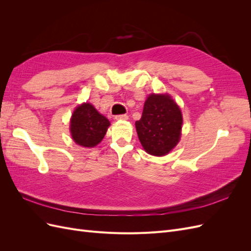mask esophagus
<instances>
[{
  "label": "esophagus",
  "instance_id": "esophagus-1",
  "mask_svg": "<svg viewBox=\"0 0 251 251\" xmlns=\"http://www.w3.org/2000/svg\"><path fill=\"white\" fill-rule=\"evenodd\" d=\"M128 117L127 115H126V114H123V115H116L115 116V119L116 120H126Z\"/></svg>",
  "mask_w": 251,
  "mask_h": 251
}]
</instances>
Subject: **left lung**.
<instances>
[{
	"instance_id": "1",
	"label": "left lung",
	"mask_w": 251,
	"mask_h": 251,
	"mask_svg": "<svg viewBox=\"0 0 251 251\" xmlns=\"http://www.w3.org/2000/svg\"><path fill=\"white\" fill-rule=\"evenodd\" d=\"M183 124L179 105L169 94H151L144 102L142 116L135 123L144 151L164 156L177 146Z\"/></svg>"
}]
</instances>
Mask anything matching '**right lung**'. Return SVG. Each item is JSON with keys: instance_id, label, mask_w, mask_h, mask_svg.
<instances>
[{"instance_id": "right-lung-1", "label": "right lung", "mask_w": 251, "mask_h": 251, "mask_svg": "<svg viewBox=\"0 0 251 251\" xmlns=\"http://www.w3.org/2000/svg\"><path fill=\"white\" fill-rule=\"evenodd\" d=\"M110 121L92 104L83 102L74 110L70 119V132L75 143L83 148H94L108 131Z\"/></svg>"}]
</instances>
